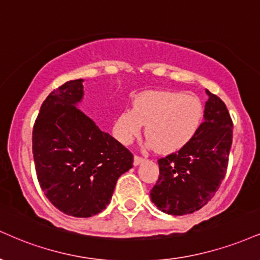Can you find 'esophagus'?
<instances>
[{"instance_id": "obj_1", "label": "esophagus", "mask_w": 260, "mask_h": 260, "mask_svg": "<svg viewBox=\"0 0 260 260\" xmlns=\"http://www.w3.org/2000/svg\"><path fill=\"white\" fill-rule=\"evenodd\" d=\"M144 160H145V158L142 157V156H139V155H136V156H134V165H136V166H138V165L142 164V162H143Z\"/></svg>"}]
</instances>
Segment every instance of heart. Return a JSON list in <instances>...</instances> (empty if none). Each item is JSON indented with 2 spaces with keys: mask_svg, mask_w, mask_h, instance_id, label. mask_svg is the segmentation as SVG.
<instances>
[{
  "mask_svg": "<svg viewBox=\"0 0 260 260\" xmlns=\"http://www.w3.org/2000/svg\"><path fill=\"white\" fill-rule=\"evenodd\" d=\"M203 105L196 95L170 90H145L134 96L114 124L122 144H131L146 124L149 145L170 154L185 148L198 134L203 120Z\"/></svg>",
  "mask_w": 260,
  "mask_h": 260,
  "instance_id": "obj_1",
  "label": "heart"
}]
</instances>
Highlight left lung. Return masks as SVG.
I'll list each match as a JSON object with an SVG mask.
<instances>
[{"label":"left lung","instance_id":"obj_1","mask_svg":"<svg viewBox=\"0 0 260 260\" xmlns=\"http://www.w3.org/2000/svg\"><path fill=\"white\" fill-rule=\"evenodd\" d=\"M205 120L185 148L158 158L160 176L150 191L152 202L168 214L193 213L207 205L228 171L233 120L219 96L207 90Z\"/></svg>","mask_w":260,"mask_h":260}]
</instances>
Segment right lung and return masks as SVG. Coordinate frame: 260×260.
<instances>
[{
  "label": "right lung",
  "mask_w": 260,
  "mask_h": 260,
  "mask_svg": "<svg viewBox=\"0 0 260 260\" xmlns=\"http://www.w3.org/2000/svg\"><path fill=\"white\" fill-rule=\"evenodd\" d=\"M82 80L49 93L32 128L37 180L47 199L68 215L87 218L106 207L121 174L133 167V154L104 133L76 104Z\"/></svg>",
  "instance_id": "obj_1"
}]
</instances>
